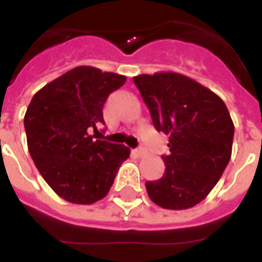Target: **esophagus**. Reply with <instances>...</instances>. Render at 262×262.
I'll use <instances>...</instances> for the list:
<instances>
[{
  "instance_id": "obj_1",
  "label": "esophagus",
  "mask_w": 262,
  "mask_h": 262,
  "mask_svg": "<svg viewBox=\"0 0 262 262\" xmlns=\"http://www.w3.org/2000/svg\"><path fill=\"white\" fill-rule=\"evenodd\" d=\"M133 154H135L136 156H139V158H141V156H143L144 154H145V149H144L143 147H139V148H137V149H135V151H133Z\"/></svg>"
}]
</instances>
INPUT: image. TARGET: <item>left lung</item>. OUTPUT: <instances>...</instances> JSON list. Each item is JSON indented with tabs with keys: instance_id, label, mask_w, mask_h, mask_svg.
<instances>
[{
	"instance_id": "left-lung-1",
	"label": "left lung",
	"mask_w": 262,
	"mask_h": 262,
	"mask_svg": "<svg viewBox=\"0 0 262 262\" xmlns=\"http://www.w3.org/2000/svg\"><path fill=\"white\" fill-rule=\"evenodd\" d=\"M158 132L170 136L166 170L145 182L149 199L166 209L201 203L227 167L234 123L222 99L195 80L174 72L133 77Z\"/></svg>"
}]
</instances>
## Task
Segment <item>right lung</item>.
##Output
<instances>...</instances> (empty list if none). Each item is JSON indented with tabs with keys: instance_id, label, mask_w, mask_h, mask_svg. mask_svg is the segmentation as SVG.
Returning a JSON list of instances; mask_svg holds the SVG:
<instances>
[{
	"instance_id": "1",
	"label": "right lung",
	"mask_w": 262,
	"mask_h": 262,
	"mask_svg": "<svg viewBox=\"0 0 262 262\" xmlns=\"http://www.w3.org/2000/svg\"><path fill=\"white\" fill-rule=\"evenodd\" d=\"M126 77L98 68L77 67L34 95L24 115L31 158L53 190L73 204H94L108 193L123 160L125 145L95 140L103 106Z\"/></svg>"
}]
</instances>
